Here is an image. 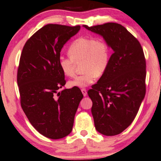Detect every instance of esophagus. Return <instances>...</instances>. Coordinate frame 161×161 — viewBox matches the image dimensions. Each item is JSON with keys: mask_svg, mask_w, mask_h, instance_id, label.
I'll return each mask as SVG.
<instances>
[{"mask_svg": "<svg viewBox=\"0 0 161 161\" xmlns=\"http://www.w3.org/2000/svg\"><path fill=\"white\" fill-rule=\"evenodd\" d=\"M81 93H83L84 96H86V94H87V92H86V90L85 89H81Z\"/></svg>", "mask_w": 161, "mask_h": 161, "instance_id": "esophagus-1", "label": "esophagus"}]
</instances>
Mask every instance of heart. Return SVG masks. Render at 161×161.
<instances>
[{
  "label": "heart",
  "mask_w": 161,
  "mask_h": 161,
  "mask_svg": "<svg viewBox=\"0 0 161 161\" xmlns=\"http://www.w3.org/2000/svg\"><path fill=\"white\" fill-rule=\"evenodd\" d=\"M69 58L60 55L58 64L63 74L72 77L75 74V64L81 63L83 74L68 81L71 88H84L92 84L96 77H101L108 68L110 50L108 43L93 37H80L68 48Z\"/></svg>",
  "instance_id": "heart-1"
}]
</instances>
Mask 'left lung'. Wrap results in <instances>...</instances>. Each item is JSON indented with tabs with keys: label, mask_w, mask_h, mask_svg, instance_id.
<instances>
[{
	"label": "left lung",
	"mask_w": 161,
	"mask_h": 161,
	"mask_svg": "<svg viewBox=\"0 0 161 161\" xmlns=\"http://www.w3.org/2000/svg\"><path fill=\"white\" fill-rule=\"evenodd\" d=\"M84 28L113 49L106 73L88 91L96 130L106 136L122 132L135 118L146 93V60L135 37L114 22Z\"/></svg>",
	"instance_id": "left-lung-1"
}]
</instances>
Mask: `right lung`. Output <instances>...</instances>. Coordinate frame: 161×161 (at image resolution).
<instances>
[{
	"label": "right lung",
	"mask_w": 161,
	"mask_h": 161,
	"mask_svg": "<svg viewBox=\"0 0 161 161\" xmlns=\"http://www.w3.org/2000/svg\"><path fill=\"white\" fill-rule=\"evenodd\" d=\"M80 30V26L46 25L28 39L20 57L17 80L23 111L35 129L52 139L70 134L83 98L77 87L58 92L65 84L58 64L61 49Z\"/></svg>",
	"instance_id": "right-lung-1"
}]
</instances>
